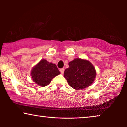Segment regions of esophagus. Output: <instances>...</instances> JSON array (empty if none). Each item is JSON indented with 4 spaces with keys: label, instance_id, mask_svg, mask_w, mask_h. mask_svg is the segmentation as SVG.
Returning <instances> with one entry per match:
<instances>
[{
    "label": "esophagus",
    "instance_id": "34e87169",
    "mask_svg": "<svg viewBox=\"0 0 127 127\" xmlns=\"http://www.w3.org/2000/svg\"><path fill=\"white\" fill-rule=\"evenodd\" d=\"M64 70H65V69H64V68L61 69H60V72H61V74H64Z\"/></svg>",
    "mask_w": 127,
    "mask_h": 127
}]
</instances>
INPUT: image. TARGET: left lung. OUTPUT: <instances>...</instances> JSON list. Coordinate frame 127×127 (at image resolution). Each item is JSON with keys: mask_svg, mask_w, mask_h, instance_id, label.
Here are the masks:
<instances>
[{"mask_svg": "<svg viewBox=\"0 0 127 127\" xmlns=\"http://www.w3.org/2000/svg\"><path fill=\"white\" fill-rule=\"evenodd\" d=\"M69 66L64 72V77L71 87L80 90L88 87L94 83L96 72L89 61L76 58L69 62Z\"/></svg>", "mask_w": 127, "mask_h": 127, "instance_id": "obj_1", "label": "left lung"}]
</instances>
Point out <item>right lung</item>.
<instances>
[{
  "label": "right lung",
  "mask_w": 127,
  "mask_h": 127,
  "mask_svg": "<svg viewBox=\"0 0 127 127\" xmlns=\"http://www.w3.org/2000/svg\"><path fill=\"white\" fill-rule=\"evenodd\" d=\"M60 74L55 64L42 59L31 70V75L33 81L41 87L47 86L52 79Z\"/></svg>",
  "instance_id": "obj_1"
}]
</instances>
